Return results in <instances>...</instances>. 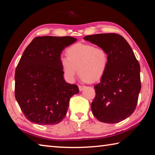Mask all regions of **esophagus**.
Returning a JSON list of instances; mask_svg holds the SVG:
<instances>
[{"label":"esophagus","mask_w":155,"mask_h":155,"mask_svg":"<svg viewBox=\"0 0 155 155\" xmlns=\"http://www.w3.org/2000/svg\"><path fill=\"white\" fill-rule=\"evenodd\" d=\"M85 86H83V85H78V89H79L80 91H82L84 88H85Z\"/></svg>","instance_id":"1"}]
</instances>
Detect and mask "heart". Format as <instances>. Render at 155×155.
Segmentation results:
<instances>
[{
  "instance_id": "heart-1",
  "label": "heart",
  "mask_w": 155,
  "mask_h": 155,
  "mask_svg": "<svg viewBox=\"0 0 155 155\" xmlns=\"http://www.w3.org/2000/svg\"><path fill=\"white\" fill-rule=\"evenodd\" d=\"M66 53L68 57H61L60 63L65 77L70 82L74 81L78 72L83 81H98L108 67L109 54L106 50L92 44H74L68 48Z\"/></svg>"
}]
</instances>
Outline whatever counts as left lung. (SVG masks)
Listing matches in <instances>:
<instances>
[{
	"instance_id": "obj_1",
	"label": "left lung",
	"mask_w": 155,
	"mask_h": 155,
	"mask_svg": "<svg viewBox=\"0 0 155 155\" xmlns=\"http://www.w3.org/2000/svg\"><path fill=\"white\" fill-rule=\"evenodd\" d=\"M83 39L105 49L109 54L106 72L101 82L94 85L92 114L103 122H121L137 106L141 87L140 64L127 40L119 34H96Z\"/></svg>"
}]
</instances>
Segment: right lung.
Wrapping results in <instances>:
<instances>
[{
	"instance_id": "right-lung-1",
	"label": "right lung",
	"mask_w": 155,
	"mask_h": 155,
	"mask_svg": "<svg viewBox=\"0 0 155 155\" xmlns=\"http://www.w3.org/2000/svg\"><path fill=\"white\" fill-rule=\"evenodd\" d=\"M77 41L72 37H36L25 50L15 72V97L26 118L53 125L64 118L69 101L79 92L65 81L62 51Z\"/></svg>"
}]
</instances>
